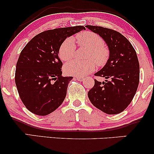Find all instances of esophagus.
Segmentation results:
<instances>
[{"label":"esophagus","mask_w":154,"mask_h":154,"mask_svg":"<svg viewBox=\"0 0 154 154\" xmlns=\"http://www.w3.org/2000/svg\"><path fill=\"white\" fill-rule=\"evenodd\" d=\"M76 78H77V79L78 81H83V80H84V78H83V77H77Z\"/></svg>","instance_id":"obj_1"}]
</instances>
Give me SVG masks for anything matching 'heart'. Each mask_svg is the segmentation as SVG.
<instances>
[{
    "label": "heart",
    "instance_id": "b5f03b06",
    "mask_svg": "<svg viewBox=\"0 0 154 154\" xmlns=\"http://www.w3.org/2000/svg\"><path fill=\"white\" fill-rule=\"evenodd\" d=\"M77 40L79 45L88 48L89 52L88 59H93L98 66H103L109 59V53L104 46L103 40L98 35L92 32H85L77 35ZM75 53V40L68 38L63 40L59 48V54L62 61H69L73 58ZM95 69V63L93 61L81 62L74 60L66 63L64 66V71L67 75L76 77H85Z\"/></svg>",
    "mask_w": 154,
    "mask_h": 154
}]
</instances>
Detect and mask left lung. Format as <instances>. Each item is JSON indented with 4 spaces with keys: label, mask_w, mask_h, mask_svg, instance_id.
Masks as SVG:
<instances>
[{
    "label": "left lung",
    "mask_w": 154,
    "mask_h": 154,
    "mask_svg": "<svg viewBox=\"0 0 154 154\" xmlns=\"http://www.w3.org/2000/svg\"><path fill=\"white\" fill-rule=\"evenodd\" d=\"M85 27L100 35L109 51L106 63L95 74L106 80L101 82L95 79L88 98L94 106L106 114H119L131 103L138 87L140 66L137 54L121 33L98 26Z\"/></svg>",
    "instance_id": "8db88e82"
}]
</instances>
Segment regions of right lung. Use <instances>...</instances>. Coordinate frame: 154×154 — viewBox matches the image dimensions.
I'll list each match as a JSON object with an SVG mask.
<instances>
[{
	"mask_svg": "<svg viewBox=\"0 0 154 154\" xmlns=\"http://www.w3.org/2000/svg\"><path fill=\"white\" fill-rule=\"evenodd\" d=\"M82 29H85L83 26H76L43 32L32 39L21 52L15 82L21 100L33 114L48 115L64 100L73 77L61 75L59 48L66 38Z\"/></svg>",
	"mask_w": 154,
	"mask_h": 154,
	"instance_id": "1",
	"label": "right lung"
}]
</instances>
